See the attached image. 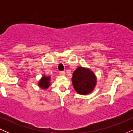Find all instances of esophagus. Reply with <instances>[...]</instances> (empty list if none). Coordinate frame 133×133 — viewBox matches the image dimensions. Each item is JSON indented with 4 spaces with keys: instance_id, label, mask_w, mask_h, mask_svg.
Instances as JSON below:
<instances>
[{
    "instance_id": "1",
    "label": "esophagus",
    "mask_w": 133,
    "mask_h": 133,
    "mask_svg": "<svg viewBox=\"0 0 133 133\" xmlns=\"http://www.w3.org/2000/svg\"><path fill=\"white\" fill-rule=\"evenodd\" d=\"M59 75L63 76V75H64V74H65V72L64 71H59Z\"/></svg>"
}]
</instances>
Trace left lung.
Returning a JSON list of instances; mask_svg holds the SVG:
<instances>
[{"label": "left lung", "mask_w": 133, "mask_h": 133, "mask_svg": "<svg viewBox=\"0 0 133 133\" xmlns=\"http://www.w3.org/2000/svg\"><path fill=\"white\" fill-rule=\"evenodd\" d=\"M72 75L73 86L79 94H89L95 88L96 77L94 72L89 69L79 67L73 72Z\"/></svg>", "instance_id": "obj_1"}]
</instances>
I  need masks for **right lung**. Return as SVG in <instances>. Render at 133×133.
Listing matches in <instances>:
<instances>
[{
  "mask_svg": "<svg viewBox=\"0 0 133 133\" xmlns=\"http://www.w3.org/2000/svg\"><path fill=\"white\" fill-rule=\"evenodd\" d=\"M50 77H46V76H42V79H41L39 82V86L42 89H47L50 86Z\"/></svg>",
  "mask_w": 133,
  "mask_h": 133,
  "instance_id": "1",
  "label": "right lung"
}]
</instances>
